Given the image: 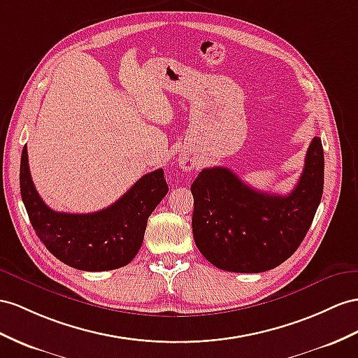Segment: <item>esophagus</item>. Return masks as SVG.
Here are the masks:
<instances>
[{
  "instance_id": "1",
  "label": "esophagus",
  "mask_w": 358,
  "mask_h": 358,
  "mask_svg": "<svg viewBox=\"0 0 358 358\" xmlns=\"http://www.w3.org/2000/svg\"><path fill=\"white\" fill-rule=\"evenodd\" d=\"M180 164H181V168H182V171H192L195 168V162L192 160L190 157H181L180 159Z\"/></svg>"
}]
</instances>
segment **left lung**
<instances>
[{
    "label": "left lung",
    "instance_id": "obj_1",
    "mask_svg": "<svg viewBox=\"0 0 358 358\" xmlns=\"http://www.w3.org/2000/svg\"><path fill=\"white\" fill-rule=\"evenodd\" d=\"M192 231L199 252L228 272L277 268L298 250L324 190V150L311 141L304 171L289 195L259 192L230 169L207 168L190 186Z\"/></svg>",
    "mask_w": 358,
    "mask_h": 358
}]
</instances>
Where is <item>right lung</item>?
I'll return each instance as SVG.
<instances>
[{
	"label": "right lung",
	"mask_w": 358,
	"mask_h": 358,
	"mask_svg": "<svg viewBox=\"0 0 358 358\" xmlns=\"http://www.w3.org/2000/svg\"><path fill=\"white\" fill-rule=\"evenodd\" d=\"M21 196L41 242L60 262L80 271H112L130 263L141 250L146 221L168 194L163 169L146 173L110 207L95 213L54 212L36 190L24 146Z\"/></svg>",
	"instance_id": "add662e5"
}]
</instances>
